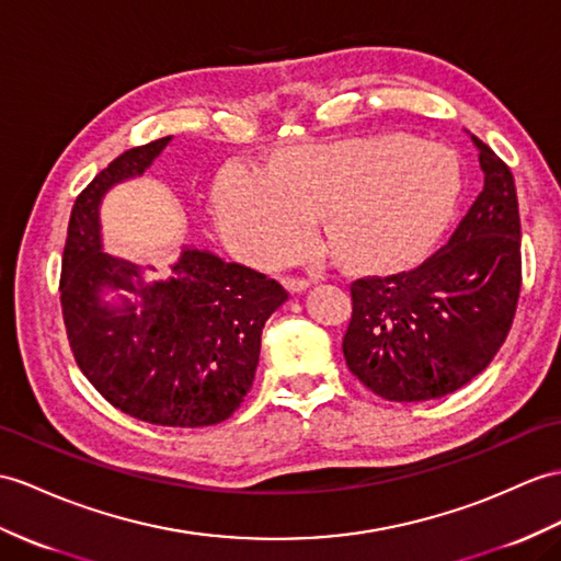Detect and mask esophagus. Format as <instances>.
<instances>
[{
    "label": "esophagus",
    "mask_w": 561,
    "mask_h": 561,
    "mask_svg": "<svg viewBox=\"0 0 561 561\" xmlns=\"http://www.w3.org/2000/svg\"><path fill=\"white\" fill-rule=\"evenodd\" d=\"M283 285L290 293H302V290L309 288V280L307 278H283Z\"/></svg>",
    "instance_id": "obj_1"
}]
</instances>
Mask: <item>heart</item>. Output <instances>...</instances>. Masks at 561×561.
<instances>
[{
    "mask_svg": "<svg viewBox=\"0 0 561 561\" xmlns=\"http://www.w3.org/2000/svg\"><path fill=\"white\" fill-rule=\"evenodd\" d=\"M461 175L449 149L402 135L295 147L271 173L236 161L214 190L218 228L242 259L280 266L305 254L321 214L328 250L347 264L392 266L440 233Z\"/></svg>",
    "mask_w": 561,
    "mask_h": 561,
    "instance_id": "obj_1",
    "label": "heart"
}]
</instances>
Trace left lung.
<instances>
[{
  "label": "left lung",
  "instance_id": "8db88e82",
  "mask_svg": "<svg viewBox=\"0 0 561 561\" xmlns=\"http://www.w3.org/2000/svg\"><path fill=\"white\" fill-rule=\"evenodd\" d=\"M483 190L447 244L419 266L350 285L343 337L350 371L390 402L438 400L493 362L522 290V221L514 175L471 135Z\"/></svg>",
  "mask_w": 561,
  "mask_h": 561
}]
</instances>
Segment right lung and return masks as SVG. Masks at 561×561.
Returning a JSON list of instances; mask_svg holds the SVG:
<instances>
[{"label":"right lung","instance_id":"add662e5","mask_svg":"<svg viewBox=\"0 0 561 561\" xmlns=\"http://www.w3.org/2000/svg\"><path fill=\"white\" fill-rule=\"evenodd\" d=\"M159 138L116 157L76 197L61 262V311L80 371L102 398L138 421L202 428L233 416L250 392L262 331L288 293L264 273L211 252L185 248L157 278V268L106 254L100 202L112 185L142 175ZM104 287L139 297L123 308L101 302Z\"/></svg>","mask_w":561,"mask_h":561}]
</instances>
